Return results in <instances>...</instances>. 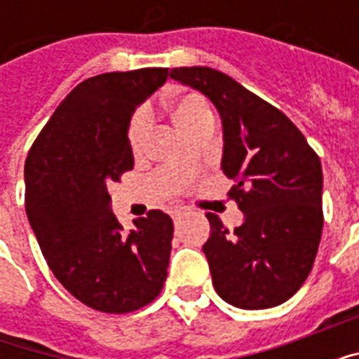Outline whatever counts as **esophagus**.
Returning <instances> with one entry per match:
<instances>
[{
    "label": "esophagus",
    "mask_w": 359,
    "mask_h": 359,
    "mask_svg": "<svg viewBox=\"0 0 359 359\" xmlns=\"http://www.w3.org/2000/svg\"><path fill=\"white\" fill-rule=\"evenodd\" d=\"M171 215H172V221H175V223H179L180 217H182L184 213H182V210H172Z\"/></svg>",
    "instance_id": "esophagus-1"
}]
</instances>
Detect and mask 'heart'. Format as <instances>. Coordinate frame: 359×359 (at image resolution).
<instances>
[{
    "mask_svg": "<svg viewBox=\"0 0 359 359\" xmlns=\"http://www.w3.org/2000/svg\"><path fill=\"white\" fill-rule=\"evenodd\" d=\"M210 107L208 103L203 102L200 95L187 94L180 95L179 100H175L172 103V118L182 133H187L188 128H192L198 123H202L205 118H211ZM149 130H151V113L148 109L136 111V115L133 117L130 128H128V140L134 149H138L144 146V142L148 138Z\"/></svg>",
    "mask_w": 359,
    "mask_h": 359,
    "instance_id": "b5f03b06",
    "label": "heart"
}]
</instances>
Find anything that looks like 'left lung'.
<instances>
[{
  "label": "left lung",
  "mask_w": 359,
  "mask_h": 359,
  "mask_svg": "<svg viewBox=\"0 0 359 359\" xmlns=\"http://www.w3.org/2000/svg\"><path fill=\"white\" fill-rule=\"evenodd\" d=\"M172 81L202 92L223 125L221 169L244 221L229 233L208 213L202 250L217 294L242 309L275 308L308 278L323 231V171L285 113L211 67H179Z\"/></svg>",
  "instance_id": "8db88e82"
}]
</instances>
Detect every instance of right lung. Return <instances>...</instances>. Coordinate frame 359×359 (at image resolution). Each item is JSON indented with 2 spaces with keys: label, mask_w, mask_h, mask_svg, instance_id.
Instances as JSON below:
<instances>
[{
  "label": "right lung",
  "mask_w": 359,
  "mask_h": 359,
  "mask_svg": "<svg viewBox=\"0 0 359 359\" xmlns=\"http://www.w3.org/2000/svg\"><path fill=\"white\" fill-rule=\"evenodd\" d=\"M167 76L169 69H138L81 82L28 151L25 203L43 257L59 283L97 311L142 308L167 278L171 217L151 210L125 231L107 192L134 167L133 113Z\"/></svg>",
  "instance_id": "add662e5"
}]
</instances>
